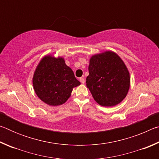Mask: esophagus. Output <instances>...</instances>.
<instances>
[{"instance_id": "34e87169", "label": "esophagus", "mask_w": 159, "mask_h": 159, "mask_svg": "<svg viewBox=\"0 0 159 159\" xmlns=\"http://www.w3.org/2000/svg\"><path fill=\"white\" fill-rule=\"evenodd\" d=\"M80 83H83H83H85V79H83V78H80Z\"/></svg>"}]
</instances>
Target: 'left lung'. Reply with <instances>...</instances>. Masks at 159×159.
Returning <instances> with one entry per match:
<instances>
[{
	"label": "left lung",
	"mask_w": 159,
	"mask_h": 159,
	"mask_svg": "<svg viewBox=\"0 0 159 159\" xmlns=\"http://www.w3.org/2000/svg\"><path fill=\"white\" fill-rule=\"evenodd\" d=\"M86 85L95 100L102 107H114L128 93L130 78L125 63L112 51L93 55L88 66Z\"/></svg>",
	"instance_id": "8db88e82"
}]
</instances>
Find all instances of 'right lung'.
Listing matches in <instances>:
<instances>
[{"label": "right lung", "mask_w": 159, "mask_h": 159, "mask_svg": "<svg viewBox=\"0 0 159 159\" xmlns=\"http://www.w3.org/2000/svg\"><path fill=\"white\" fill-rule=\"evenodd\" d=\"M80 85L74 71L61 57L46 55L35 70L33 86L39 98L50 106L65 103L73 88Z\"/></svg>", "instance_id": "1"}]
</instances>
